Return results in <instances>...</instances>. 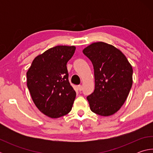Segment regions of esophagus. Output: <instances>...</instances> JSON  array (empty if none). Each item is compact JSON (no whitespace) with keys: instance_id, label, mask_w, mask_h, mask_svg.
<instances>
[{"instance_id":"obj_1","label":"esophagus","mask_w":153,"mask_h":153,"mask_svg":"<svg viewBox=\"0 0 153 153\" xmlns=\"http://www.w3.org/2000/svg\"><path fill=\"white\" fill-rule=\"evenodd\" d=\"M77 88H78L79 91H82V85H79V86H77Z\"/></svg>"}]
</instances>
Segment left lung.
I'll list each match as a JSON object with an SVG mask.
<instances>
[{
    "mask_svg": "<svg viewBox=\"0 0 153 153\" xmlns=\"http://www.w3.org/2000/svg\"><path fill=\"white\" fill-rule=\"evenodd\" d=\"M92 63L95 88L87 100L93 113L110 116L120 109L132 86V67L122 52L105 42L92 43L83 50Z\"/></svg>",
    "mask_w": 153,
    "mask_h": 153,
    "instance_id": "1",
    "label": "left lung"
}]
</instances>
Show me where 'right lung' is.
<instances>
[{
    "label": "right lung",
    "mask_w": 153,
    "mask_h": 153,
    "mask_svg": "<svg viewBox=\"0 0 153 153\" xmlns=\"http://www.w3.org/2000/svg\"><path fill=\"white\" fill-rule=\"evenodd\" d=\"M74 46H56L33 59L27 72V86L38 109L51 118L70 112L76 93L69 82L67 63Z\"/></svg>",
    "instance_id": "add662e5"
}]
</instances>
